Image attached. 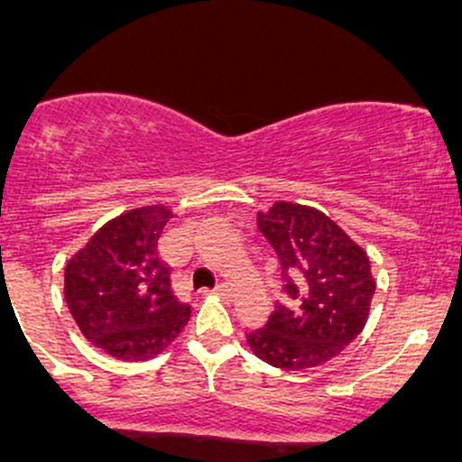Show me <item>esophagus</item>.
<instances>
[{
	"instance_id": "obj_1",
	"label": "esophagus",
	"mask_w": 462,
	"mask_h": 462,
	"mask_svg": "<svg viewBox=\"0 0 462 462\" xmlns=\"http://www.w3.org/2000/svg\"><path fill=\"white\" fill-rule=\"evenodd\" d=\"M216 294L220 296L222 300H231V299H233V290H231L229 285H220V287H217V290H216Z\"/></svg>"
}]
</instances>
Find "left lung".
Wrapping results in <instances>:
<instances>
[{
    "label": "left lung",
    "mask_w": 462,
    "mask_h": 462,
    "mask_svg": "<svg viewBox=\"0 0 462 462\" xmlns=\"http://www.w3.org/2000/svg\"><path fill=\"white\" fill-rule=\"evenodd\" d=\"M258 229L281 260L285 303L263 330L246 335L251 353L285 371L321 366L344 353L371 314L375 278L368 254L314 207L276 202Z\"/></svg>",
    "instance_id": "1"
}]
</instances>
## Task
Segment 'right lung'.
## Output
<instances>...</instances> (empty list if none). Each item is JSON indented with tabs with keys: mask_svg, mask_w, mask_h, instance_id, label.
<instances>
[{
	"mask_svg": "<svg viewBox=\"0 0 462 462\" xmlns=\"http://www.w3.org/2000/svg\"><path fill=\"white\" fill-rule=\"evenodd\" d=\"M175 213L163 204L105 222L65 267V300L78 330L121 362L162 355L190 319L172 291L157 242Z\"/></svg>",
	"mask_w": 462,
	"mask_h": 462,
	"instance_id": "1",
	"label": "right lung"
}]
</instances>
